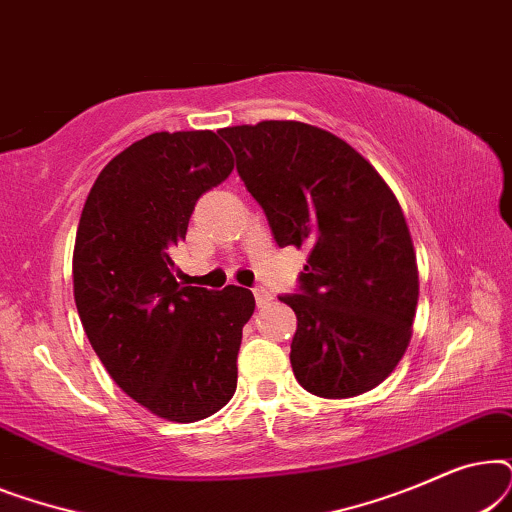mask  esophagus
Returning a JSON list of instances; mask_svg holds the SVG:
<instances>
[{
	"label": "esophagus",
	"mask_w": 512,
	"mask_h": 512,
	"mask_svg": "<svg viewBox=\"0 0 512 512\" xmlns=\"http://www.w3.org/2000/svg\"><path fill=\"white\" fill-rule=\"evenodd\" d=\"M254 298H256V305L263 307V305H268L270 300H272V293L265 289V286H254Z\"/></svg>",
	"instance_id": "obj_1"
}]
</instances>
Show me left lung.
<instances>
[{
    "label": "left lung",
    "mask_w": 512,
    "mask_h": 512,
    "mask_svg": "<svg viewBox=\"0 0 512 512\" xmlns=\"http://www.w3.org/2000/svg\"><path fill=\"white\" fill-rule=\"evenodd\" d=\"M237 174L279 247H310L291 368L321 398L366 394L403 359L417 310L415 249L401 205L361 153L298 121L223 128Z\"/></svg>",
    "instance_id": "1"
}]
</instances>
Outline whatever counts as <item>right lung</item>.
Wrapping results in <instances>:
<instances>
[{
  "label": "right lung",
  "mask_w": 512,
  "mask_h": 512,
  "mask_svg": "<svg viewBox=\"0 0 512 512\" xmlns=\"http://www.w3.org/2000/svg\"><path fill=\"white\" fill-rule=\"evenodd\" d=\"M230 172L216 132H153L100 172L76 230L74 300L90 345L125 394L170 422L214 415L237 387L254 293L181 286L170 258L195 202Z\"/></svg>",
  "instance_id": "1"
}]
</instances>
